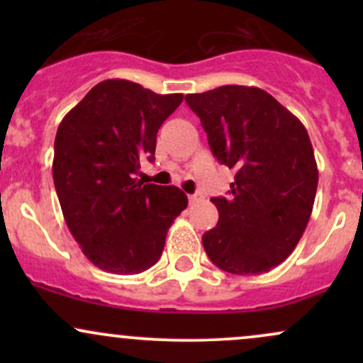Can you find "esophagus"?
<instances>
[{
    "mask_svg": "<svg viewBox=\"0 0 363 363\" xmlns=\"http://www.w3.org/2000/svg\"><path fill=\"white\" fill-rule=\"evenodd\" d=\"M201 199H203V193H201V191H196L194 194H189V203L201 201Z\"/></svg>",
    "mask_w": 363,
    "mask_h": 363,
    "instance_id": "esophagus-1",
    "label": "esophagus"
}]
</instances>
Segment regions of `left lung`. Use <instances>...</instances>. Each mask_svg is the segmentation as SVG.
Masks as SVG:
<instances>
[{
	"instance_id": "obj_1",
	"label": "left lung",
	"mask_w": 363,
	"mask_h": 363,
	"mask_svg": "<svg viewBox=\"0 0 363 363\" xmlns=\"http://www.w3.org/2000/svg\"><path fill=\"white\" fill-rule=\"evenodd\" d=\"M220 164L235 169L228 198H211L218 223L203 234L213 264L259 274L290 256L309 222L318 164L307 129L268 91L223 85L186 95Z\"/></svg>"
}]
</instances>
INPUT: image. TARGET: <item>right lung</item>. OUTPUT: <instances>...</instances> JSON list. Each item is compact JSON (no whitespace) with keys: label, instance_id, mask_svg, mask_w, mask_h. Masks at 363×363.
Segmentation results:
<instances>
[{"label":"right lung","instance_id":"right-lung-1","mask_svg":"<svg viewBox=\"0 0 363 363\" xmlns=\"http://www.w3.org/2000/svg\"><path fill=\"white\" fill-rule=\"evenodd\" d=\"M184 95H158L128 80L95 85L61 121L52 179L66 225L86 259L136 274L160 259L169 227L187 206L176 186L143 184L157 133Z\"/></svg>","mask_w":363,"mask_h":363}]
</instances>
